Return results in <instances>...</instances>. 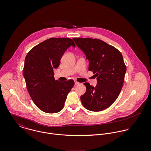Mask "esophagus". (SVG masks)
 <instances>
[{"mask_svg":"<svg viewBox=\"0 0 151 151\" xmlns=\"http://www.w3.org/2000/svg\"><path fill=\"white\" fill-rule=\"evenodd\" d=\"M80 83H78V82H77V81H76L75 82V85H79Z\"/></svg>","mask_w":151,"mask_h":151,"instance_id":"1","label":"esophagus"}]
</instances>
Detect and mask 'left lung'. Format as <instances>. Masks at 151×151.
Wrapping results in <instances>:
<instances>
[{"label":"left lung","mask_w":151,"mask_h":151,"mask_svg":"<svg viewBox=\"0 0 151 151\" xmlns=\"http://www.w3.org/2000/svg\"><path fill=\"white\" fill-rule=\"evenodd\" d=\"M89 61V70L96 77L95 86L88 83L80 97L84 107L92 111L109 108L116 100L123 87L126 66L122 53L114 47L98 39L73 38Z\"/></svg>","instance_id":"1"}]
</instances>
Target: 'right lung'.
<instances>
[{"label":"right lung","instance_id":"add662e5","mask_svg":"<svg viewBox=\"0 0 151 151\" xmlns=\"http://www.w3.org/2000/svg\"><path fill=\"white\" fill-rule=\"evenodd\" d=\"M76 47L71 39L52 38L34 47L27 55L23 69L28 93L36 106L48 113L60 111L74 81L55 80L53 69L57 68L65 51Z\"/></svg>","mask_w":151,"mask_h":151}]
</instances>
